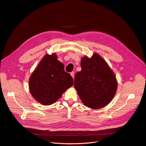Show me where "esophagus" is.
Wrapping results in <instances>:
<instances>
[{
    "mask_svg": "<svg viewBox=\"0 0 146 146\" xmlns=\"http://www.w3.org/2000/svg\"><path fill=\"white\" fill-rule=\"evenodd\" d=\"M71 75L72 76V77L74 78V72H71Z\"/></svg>",
    "mask_w": 146,
    "mask_h": 146,
    "instance_id": "1",
    "label": "esophagus"
}]
</instances>
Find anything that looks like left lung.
Instances as JSON below:
<instances>
[{
  "mask_svg": "<svg viewBox=\"0 0 146 146\" xmlns=\"http://www.w3.org/2000/svg\"><path fill=\"white\" fill-rule=\"evenodd\" d=\"M81 71L75 74L74 87L85 106L101 108L112 101L117 89L115 74L96 53L81 58Z\"/></svg>",
  "mask_w": 146,
  "mask_h": 146,
  "instance_id": "1",
  "label": "left lung"
}]
</instances>
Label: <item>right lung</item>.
<instances>
[{
  "label": "right lung",
  "instance_id": "right-lung-1",
  "mask_svg": "<svg viewBox=\"0 0 146 146\" xmlns=\"http://www.w3.org/2000/svg\"><path fill=\"white\" fill-rule=\"evenodd\" d=\"M74 84L73 78L65 72L64 65L54 53L45 54L32 73L29 88L32 97L43 106L55 103Z\"/></svg>",
  "mask_w": 146,
  "mask_h": 146
}]
</instances>
